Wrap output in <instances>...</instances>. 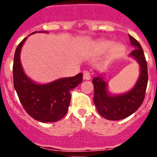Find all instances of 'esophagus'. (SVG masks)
Here are the masks:
<instances>
[{
  "label": "esophagus",
  "mask_w": 157,
  "mask_h": 157,
  "mask_svg": "<svg viewBox=\"0 0 157 157\" xmlns=\"http://www.w3.org/2000/svg\"><path fill=\"white\" fill-rule=\"evenodd\" d=\"M91 78V76L88 71H85L83 73V79L84 80H90Z\"/></svg>",
  "instance_id": "esophagus-1"
}]
</instances>
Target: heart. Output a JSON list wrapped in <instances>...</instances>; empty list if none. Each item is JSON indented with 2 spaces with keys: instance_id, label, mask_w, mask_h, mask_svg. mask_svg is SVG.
<instances>
[{
  "instance_id": "1",
  "label": "heart",
  "mask_w": 157,
  "mask_h": 157,
  "mask_svg": "<svg viewBox=\"0 0 157 157\" xmlns=\"http://www.w3.org/2000/svg\"><path fill=\"white\" fill-rule=\"evenodd\" d=\"M109 45H110V44H109V43H107L106 45H105V48H108ZM123 51V47L120 45H116V46H115L114 48H113V53H114L115 55H118V54L121 53Z\"/></svg>"
}]
</instances>
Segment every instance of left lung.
Returning a JSON list of instances; mask_svg holds the SVG:
<instances>
[{"label": "left lung", "mask_w": 157, "mask_h": 157, "mask_svg": "<svg viewBox=\"0 0 157 157\" xmlns=\"http://www.w3.org/2000/svg\"><path fill=\"white\" fill-rule=\"evenodd\" d=\"M134 49L130 53L140 66V75L131 90L119 95H112L108 91L107 82L102 75L93 78L94 86V102L102 117L109 120H120L128 117L139 109L145 99L148 83V67L145 54L137 40L129 35Z\"/></svg>", "instance_id": "8db88e82"}]
</instances>
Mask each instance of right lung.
Segmentation results:
<instances>
[{
	"mask_svg": "<svg viewBox=\"0 0 157 157\" xmlns=\"http://www.w3.org/2000/svg\"><path fill=\"white\" fill-rule=\"evenodd\" d=\"M34 33L37 31L31 34ZM26 39L19 43L14 56L15 90L25 111L34 120L42 123L59 121L67 112L71 97L70 91L82 82V74L59 78L48 84L34 82L25 74L20 63V52Z\"/></svg>",
	"mask_w": 157,
	"mask_h": 157,
	"instance_id": "obj_1",
	"label": "right lung"
}]
</instances>
